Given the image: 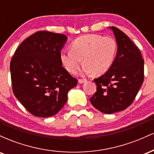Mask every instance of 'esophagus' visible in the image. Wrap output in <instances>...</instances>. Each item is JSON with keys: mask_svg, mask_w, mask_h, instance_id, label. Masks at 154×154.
Segmentation results:
<instances>
[{"mask_svg": "<svg viewBox=\"0 0 154 154\" xmlns=\"http://www.w3.org/2000/svg\"><path fill=\"white\" fill-rule=\"evenodd\" d=\"M86 81H87V80H86V79H79L78 82L80 83V84H82V83L86 82Z\"/></svg>", "mask_w": 154, "mask_h": 154, "instance_id": "obj_1", "label": "esophagus"}]
</instances>
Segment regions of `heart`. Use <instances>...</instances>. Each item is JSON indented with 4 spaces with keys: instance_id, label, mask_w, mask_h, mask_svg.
Instances as JSON below:
<instances>
[{
    "instance_id": "heart-1",
    "label": "heart",
    "mask_w": 154,
    "mask_h": 154,
    "mask_svg": "<svg viewBox=\"0 0 154 154\" xmlns=\"http://www.w3.org/2000/svg\"><path fill=\"white\" fill-rule=\"evenodd\" d=\"M117 43L110 36L90 34L77 38L71 50L61 51V61L68 72H75L82 63L83 73L100 75L106 72L115 59Z\"/></svg>"
}]
</instances>
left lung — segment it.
Here are the masks:
<instances>
[{
    "label": "left lung",
    "instance_id": "8db88e82",
    "mask_svg": "<svg viewBox=\"0 0 154 154\" xmlns=\"http://www.w3.org/2000/svg\"><path fill=\"white\" fill-rule=\"evenodd\" d=\"M117 43V54L109 69L94 79L97 88L90 98L104 114L123 111L131 105L144 80V60L133 42L115 26H110Z\"/></svg>",
    "mask_w": 154,
    "mask_h": 154
}]
</instances>
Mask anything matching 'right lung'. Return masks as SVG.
<instances>
[{"mask_svg": "<svg viewBox=\"0 0 154 154\" xmlns=\"http://www.w3.org/2000/svg\"><path fill=\"white\" fill-rule=\"evenodd\" d=\"M66 35L38 31L24 40L11 60L13 93L30 114L49 117L67 100V93L77 79L62 66L61 50Z\"/></svg>", "mask_w": 154, "mask_h": 154, "instance_id": "obj_1", "label": "right lung"}]
</instances>
